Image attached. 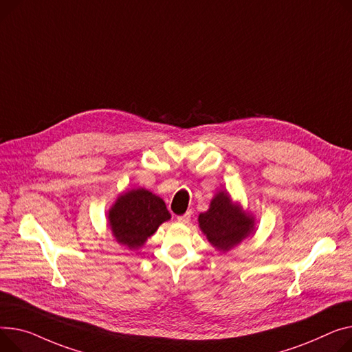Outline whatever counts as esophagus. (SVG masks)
<instances>
[{"label":"esophagus","mask_w":352,"mask_h":352,"mask_svg":"<svg viewBox=\"0 0 352 352\" xmlns=\"http://www.w3.org/2000/svg\"><path fill=\"white\" fill-rule=\"evenodd\" d=\"M191 215H192V212H191V210H188V212H185L184 215L177 217V221H178V222H182V223H186V222H190Z\"/></svg>","instance_id":"esophagus-1"}]
</instances>
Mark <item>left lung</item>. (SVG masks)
<instances>
[{"label": "left lung", "instance_id": "8db88e82", "mask_svg": "<svg viewBox=\"0 0 352 352\" xmlns=\"http://www.w3.org/2000/svg\"><path fill=\"white\" fill-rule=\"evenodd\" d=\"M199 226L208 241L219 250H229L252 233V219L230 202L226 192H219L206 212L199 215Z\"/></svg>", "mask_w": 352, "mask_h": 352}]
</instances>
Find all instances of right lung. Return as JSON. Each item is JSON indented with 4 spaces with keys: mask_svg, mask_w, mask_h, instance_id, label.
Segmentation results:
<instances>
[{
    "mask_svg": "<svg viewBox=\"0 0 352 352\" xmlns=\"http://www.w3.org/2000/svg\"><path fill=\"white\" fill-rule=\"evenodd\" d=\"M170 218L166 202L143 188L122 195L109 214L117 242L130 249L142 246L157 228Z\"/></svg>",
    "mask_w": 352,
    "mask_h": 352,
    "instance_id": "obj_1",
    "label": "right lung"
}]
</instances>
